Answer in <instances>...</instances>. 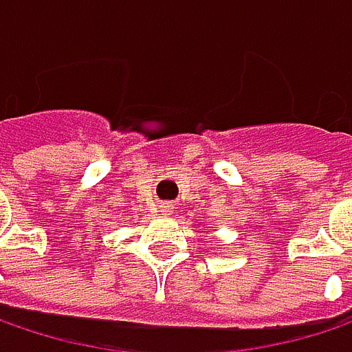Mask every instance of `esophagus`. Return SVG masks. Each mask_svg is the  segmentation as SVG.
Instances as JSON below:
<instances>
[{"mask_svg":"<svg viewBox=\"0 0 352 352\" xmlns=\"http://www.w3.org/2000/svg\"><path fill=\"white\" fill-rule=\"evenodd\" d=\"M161 209H163V213H171V211H173V205H171V203H163Z\"/></svg>","mask_w":352,"mask_h":352,"instance_id":"1","label":"esophagus"}]
</instances>
